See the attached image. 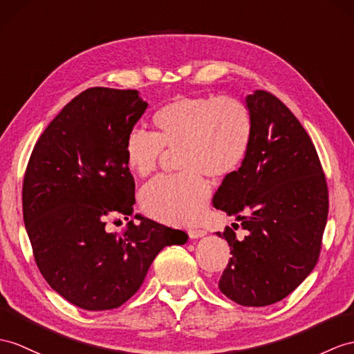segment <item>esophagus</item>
Segmentation results:
<instances>
[{
	"label": "esophagus",
	"mask_w": 354,
	"mask_h": 354,
	"mask_svg": "<svg viewBox=\"0 0 354 354\" xmlns=\"http://www.w3.org/2000/svg\"><path fill=\"white\" fill-rule=\"evenodd\" d=\"M187 234L191 239H200V237H204L207 232L200 228H191V230H187Z\"/></svg>",
	"instance_id": "1"
}]
</instances>
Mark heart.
I'll return each mask as SVG.
<instances>
[{"instance_id": "obj_1", "label": "heart", "mask_w": 354, "mask_h": 354, "mask_svg": "<svg viewBox=\"0 0 354 354\" xmlns=\"http://www.w3.org/2000/svg\"><path fill=\"white\" fill-rule=\"evenodd\" d=\"M158 132L132 131L126 140V162L135 174L147 177L168 150L180 151L185 174L159 177L145 185L144 212L171 225H189L203 216L210 198L204 174L223 178L245 162L252 141V115L232 96H176L153 114Z\"/></svg>"}]
</instances>
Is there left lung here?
Returning <instances> with one entry per match:
<instances>
[{
    "label": "left lung",
    "instance_id": "1",
    "mask_svg": "<svg viewBox=\"0 0 354 354\" xmlns=\"http://www.w3.org/2000/svg\"><path fill=\"white\" fill-rule=\"evenodd\" d=\"M246 106L251 147L213 196V205L246 232L243 239L230 227L218 232L232 255L219 290L239 305L267 306L287 297L315 267L329 191L311 138L295 114L264 90L249 94Z\"/></svg>",
    "mask_w": 354,
    "mask_h": 354
}]
</instances>
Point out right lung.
<instances>
[{"label": "right lung", "instance_id": "obj_1", "mask_svg": "<svg viewBox=\"0 0 354 354\" xmlns=\"http://www.w3.org/2000/svg\"><path fill=\"white\" fill-rule=\"evenodd\" d=\"M145 109L136 90L82 91L40 135L25 171L34 260L50 288L87 311L122 306L163 248L187 242L185 231L141 216L123 234L106 230L112 216L133 213L126 140Z\"/></svg>", "mask_w": 354, "mask_h": 354}]
</instances>
